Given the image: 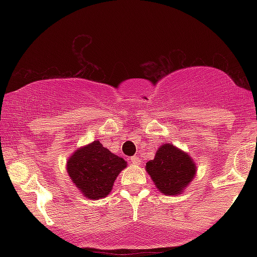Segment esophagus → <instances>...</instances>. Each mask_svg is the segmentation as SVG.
Listing matches in <instances>:
<instances>
[{
	"label": "esophagus",
	"instance_id": "esophagus-1",
	"mask_svg": "<svg viewBox=\"0 0 257 257\" xmlns=\"http://www.w3.org/2000/svg\"><path fill=\"white\" fill-rule=\"evenodd\" d=\"M131 162L133 164H140V158L137 157V156H134V157L131 158Z\"/></svg>",
	"mask_w": 257,
	"mask_h": 257
}]
</instances>
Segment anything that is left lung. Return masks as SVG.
<instances>
[{"instance_id": "1", "label": "left lung", "mask_w": 257, "mask_h": 257, "mask_svg": "<svg viewBox=\"0 0 257 257\" xmlns=\"http://www.w3.org/2000/svg\"><path fill=\"white\" fill-rule=\"evenodd\" d=\"M146 172L163 194H180L192 181L196 166L185 152L166 144L159 147L155 159L147 162Z\"/></svg>"}]
</instances>
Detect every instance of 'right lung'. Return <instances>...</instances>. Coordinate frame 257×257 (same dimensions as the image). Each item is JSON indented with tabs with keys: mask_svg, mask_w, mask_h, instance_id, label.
Here are the masks:
<instances>
[{
	"mask_svg": "<svg viewBox=\"0 0 257 257\" xmlns=\"http://www.w3.org/2000/svg\"><path fill=\"white\" fill-rule=\"evenodd\" d=\"M126 162L105 149L99 141L79 149L67 162L70 178L85 197L104 198L111 192L114 180Z\"/></svg>",
	"mask_w": 257,
	"mask_h": 257,
	"instance_id": "1",
	"label": "right lung"
}]
</instances>
